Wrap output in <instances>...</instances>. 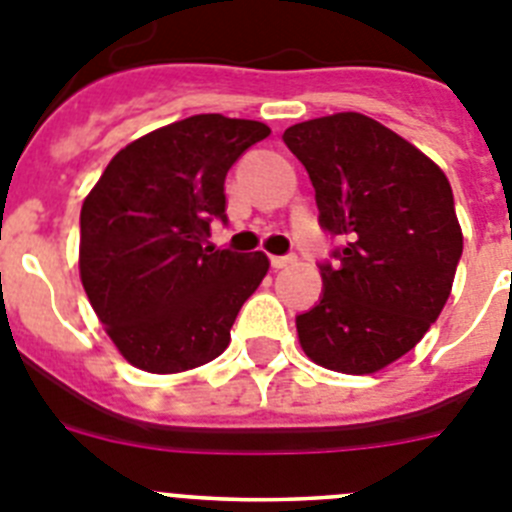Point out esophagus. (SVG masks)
I'll list each match as a JSON object with an SVG mask.
<instances>
[{
    "label": "esophagus",
    "instance_id": "obj_1",
    "mask_svg": "<svg viewBox=\"0 0 512 512\" xmlns=\"http://www.w3.org/2000/svg\"><path fill=\"white\" fill-rule=\"evenodd\" d=\"M292 264H297V256H271V266L274 269H287Z\"/></svg>",
    "mask_w": 512,
    "mask_h": 512
}]
</instances>
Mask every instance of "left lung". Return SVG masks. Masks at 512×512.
<instances>
[{
    "mask_svg": "<svg viewBox=\"0 0 512 512\" xmlns=\"http://www.w3.org/2000/svg\"><path fill=\"white\" fill-rule=\"evenodd\" d=\"M284 143L310 174L320 225L346 238L323 297L297 315L318 366L374 374L428 333L451 295L464 235L438 164L361 112L297 122Z\"/></svg>",
    "mask_w": 512,
    "mask_h": 512,
    "instance_id": "1",
    "label": "left lung"
}]
</instances>
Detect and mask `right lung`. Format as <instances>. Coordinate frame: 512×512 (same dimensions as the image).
Segmentation results:
<instances>
[{
    "label": "right lung",
    "instance_id": "1",
    "mask_svg": "<svg viewBox=\"0 0 512 512\" xmlns=\"http://www.w3.org/2000/svg\"><path fill=\"white\" fill-rule=\"evenodd\" d=\"M271 130L259 120L192 115L117 151L81 205L79 274L110 341L151 374L217 359L269 256L217 251L225 176Z\"/></svg>",
    "mask_w": 512,
    "mask_h": 512
}]
</instances>
